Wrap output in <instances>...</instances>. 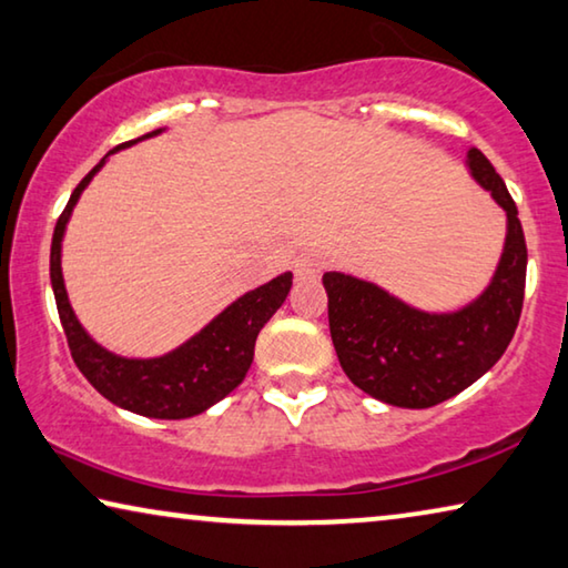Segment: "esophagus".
<instances>
[{
  "label": "esophagus",
  "mask_w": 568,
  "mask_h": 568,
  "mask_svg": "<svg viewBox=\"0 0 568 568\" xmlns=\"http://www.w3.org/2000/svg\"><path fill=\"white\" fill-rule=\"evenodd\" d=\"M322 268H325V264H322V258L317 254H302L300 258L294 261V274L296 278H314L322 274Z\"/></svg>",
  "instance_id": "obj_1"
}]
</instances>
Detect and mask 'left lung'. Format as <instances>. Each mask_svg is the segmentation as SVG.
Returning <instances> with one entry per match:
<instances>
[{
  "mask_svg": "<svg viewBox=\"0 0 568 568\" xmlns=\"http://www.w3.org/2000/svg\"><path fill=\"white\" fill-rule=\"evenodd\" d=\"M473 178L508 215V235L487 290L459 312L432 314L363 278L327 272L329 335L347 378L383 404L429 408L485 375L516 335L528 248L518 207L490 160L467 152Z\"/></svg>",
  "mask_w": 568,
  "mask_h": 568,
  "instance_id": "left-lung-1",
  "label": "left lung"
}]
</instances>
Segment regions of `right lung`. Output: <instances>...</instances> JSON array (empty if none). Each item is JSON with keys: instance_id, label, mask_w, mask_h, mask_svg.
<instances>
[{"instance_id": "right-lung-1", "label": "right lung", "mask_w": 568, "mask_h": 568, "mask_svg": "<svg viewBox=\"0 0 568 568\" xmlns=\"http://www.w3.org/2000/svg\"><path fill=\"white\" fill-rule=\"evenodd\" d=\"M160 132L162 129H156V132L139 139L154 136ZM139 139H134V142H139ZM121 146H116V150H121ZM116 150H111L109 154ZM106 156L78 182L65 211L58 217L55 233H52L50 282L52 292H55V304L68 337V347H71L73 361L78 371L85 375V381L103 398L126 408V412L152 418H190L203 414L205 408H211L217 400L229 396L246 378L251 361H254L256 337L261 327L284 304L286 294L292 290V274L286 272L272 278L268 284L258 286V290L246 292L231 307L217 314L211 325H205L195 337H190L185 345H180L178 351L168 355L150 357V361H134V357H119L103 351L81 327V322L75 320L71 310V302H68L63 268H60V243H63V233L68 217L73 213V205L78 203V197H81L93 174L103 168Z\"/></svg>"}]
</instances>
